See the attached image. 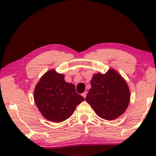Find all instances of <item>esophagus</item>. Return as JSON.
Masks as SVG:
<instances>
[{
	"mask_svg": "<svg viewBox=\"0 0 156 156\" xmlns=\"http://www.w3.org/2000/svg\"><path fill=\"white\" fill-rule=\"evenodd\" d=\"M82 96H83V97H84V98H85L86 96H87V93H86V92H84V93L82 94Z\"/></svg>",
	"mask_w": 156,
	"mask_h": 156,
	"instance_id": "esophagus-1",
	"label": "esophagus"
}]
</instances>
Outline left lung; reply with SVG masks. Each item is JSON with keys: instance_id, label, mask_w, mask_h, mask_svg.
Here are the masks:
<instances>
[{"instance_id": "left-lung-1", "label": "left lung", "mask_w": 156, "mask_h": 156, "mask_svg": "<svg viewBox=\"0 0 156 156\" xmlns=\"http://www.w3.org/2000/svg\"><path fill=\"white\" fill-rule=\"evenodd\" d=\"M91 85L86 101L99 117L112 120L125 112L130 92L126 81L116 71L110 69L105 74H94Z\"/></svg>"}]
</instances>
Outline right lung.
Here are the masks:
<instances>
[{
  "label": "right lung",
  "mask_w": 156,
  "mask_h": 156,
  "mask_svg": "<svg viewBox=\"0 0 156 156\" xmlns=\"http://www.w3.org/2000/svg\"><path fill=\"white\" fill-rule=\"evenodd\" d=\"M34 101L47 120L62 122L72 115L84 100L76 93L75 86L65 80V76L49 70L42 76L34 90Z\"/></svg>",
  "instance_id": "right-lung-1"
}]
</instances>
